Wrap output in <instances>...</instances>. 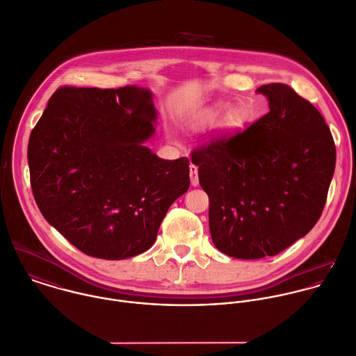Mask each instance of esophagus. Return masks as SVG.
Segmentation results:
<instances>
[{
  "instance_id": "obj_1",
  "label": "esophagus",
  "mask_w": 356,
  "mask_h": 356,
  "mask_svg": "<svg viewBox=\"0 0 356 356\" xmlns=\"http://www.w3.org/2000/svg\"><path fill=\"white\" fill-rule=\"evenodd\" d=\"M190 179H191V184L195 187L198 186V168L195 165H190Z\"/></svg>"
}]
</instances>
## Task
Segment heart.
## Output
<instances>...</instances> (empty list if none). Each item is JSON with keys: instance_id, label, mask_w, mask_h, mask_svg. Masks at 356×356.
<instances>
[{"instance_id": "b5f03b06", "label": "heart", "mask_w": 356, "mask_h": 356, "mask_svg": "<svg viewBox=\"0 0 356 356\" xmlns=\"http://www.w3.org/2000/svg\"><path fill=\"white\" fill-rule=\"evenodd\" d=\"M227 108H229V105L226 102H215L212 106H209L208 109H205L197 115L195 124L204 126V124L215 122L222 113H225L227 111ZM244 122H245V118L240 109H230L225 115L222 126L225 130H234V129L241 127L244 124Z\"/></svg>"}]
</instances>
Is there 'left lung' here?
I'll return each mask as SVG.
<instances>
[{
  "label": "left lung",
  "instance_id": "8db88e82",
  "mask_svg": "<svg viewBox=\"0 0 356 356\" xmlns=\"http://www.w3.org/2000/svg\"><path fill=\"white\" fill-rule=\"evenodd\" d=\"M269 112L245 131L193 152L209 197L215 247L233 258L273 257L319 220L336 168V145L321 112L282 83L257 90Z\"/></svg>",
  "mask_w": 356,
  "mask_h": 356
}]
</instances>
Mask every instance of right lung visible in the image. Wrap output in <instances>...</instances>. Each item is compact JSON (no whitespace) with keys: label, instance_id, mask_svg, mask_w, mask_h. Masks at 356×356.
<instances>
[{"label":"right lung","instance_id":"right-lung-1","mask_svg":"<svg viewBox=\"0 0 356 356\" xmlns=\"http://www.w3.org/2000/svg\"><path fill=\"white\" fill-rule=\"evenodd\" d=\"M156 116L148 88L62 87L31 130L37 207L86 255L120 261L145 252L188 190V159L166 161L144 145Z\"/></svg>","mask_w":356,"mask_h":356}]
</instances>
